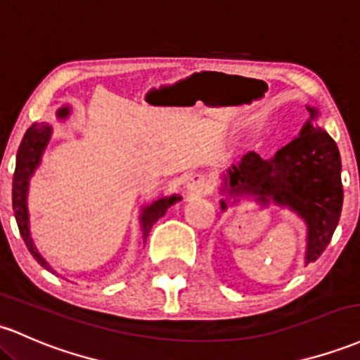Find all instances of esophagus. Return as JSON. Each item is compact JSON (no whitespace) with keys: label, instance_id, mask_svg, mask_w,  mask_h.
Here are the masks:
<instances>
[{"label":"esophagus","instance_id":"1","mask_svg":"<svg viewBox=\"0 0 360 360\" xmlns=\"http://www.w3.org/2000/svg\"><path fill=\"white\" fill-rule=\"evenodd\" d=\"M186 189L189 195H195V196H201V195H207L210 193L212 189V179L205 174H195L188 179L186 183Z\"/></svg>","mask_w":360,"mask_h":360}]
</instances>
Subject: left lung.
<instances>
[{
	"instance_id": "1",
	"label": "left lung",
	"mask_w": 360,
	"mask_h": 360,
	"mask_svg": "<svg viewBox=\"0 0 360 360\" xmlns=\"http://www.w3.org/2000/svg\"><path fill=\"white\" fill-rule=\"evenodd\" d=\"M309 120L297 138L264 160L248 152L238 165L224 172L220 200L222 210L234 198H255L258 203H275L297 213L307 225L306 264L316 262L340 220L343 188L342 160L337 143L316 124L319 110L309 108Z\"/></svg>"
}]
</instances>
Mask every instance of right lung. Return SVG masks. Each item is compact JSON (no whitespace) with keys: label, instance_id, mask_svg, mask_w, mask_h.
<instances>
[{"label":"right lung","instance_id":"obj_1","mask_svg":"<svg viewBox=\"0 0 360 360\" xmlns=\"http://www.w3.org/2000/svg\"><path fill=\"white\" fill-rule=\"evenodd\" d=\"M58 120H66L70 116V108L58 109L56 112ZM51 135H53V126L47 124V122H34L29 129L23 135L22 143H20L18 152H17V165H15V174H13V191H11V200H13V212L15 219H17L18 231L22 234L23 243H25L27 250L30 251V255L37 259L42 266L51 270V266L41 256V252L35 248L32 238H30V229H29V210H27V193H29V181L35 172V169L39 167L42 159V153L49 143ZM181 196H167V198H159L152 201L150 205H145L141 208L140 215V224H141V232H143V240L147 239L150 229L152 225L165 215L167 208L171 205L179 201ZM53 271V270H51Z\"/></svg>","mask_w":360,"mask_h":360}]
</instances>
